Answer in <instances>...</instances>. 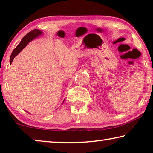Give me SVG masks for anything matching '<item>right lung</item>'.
Returning <instances> with one entry per match:
<instances>
[{"label": "right lung", "instance_id": "add662e5", "mask_svg": "<svg viewBox=\"0 0 153 153\" xmlns=\"http://www.w3.org/2000/svg\"><path fill=\"white\" fill-rule=\"evenodd\" d=\"M42 33L40 30H33L30 32L28 33H27L24 38H22V41H21L20 43L17 45V46L15 48L13 51L11 57H10V64L12 63L13 60L15 56H16L18 54H19L21 51L23 50V48H24L25 46H27L28 42H30L31 40H32L33 38H35L38 36H39Z\"/></svg>", "mask_w": 153, "mask_h": 153}]
</instances>
